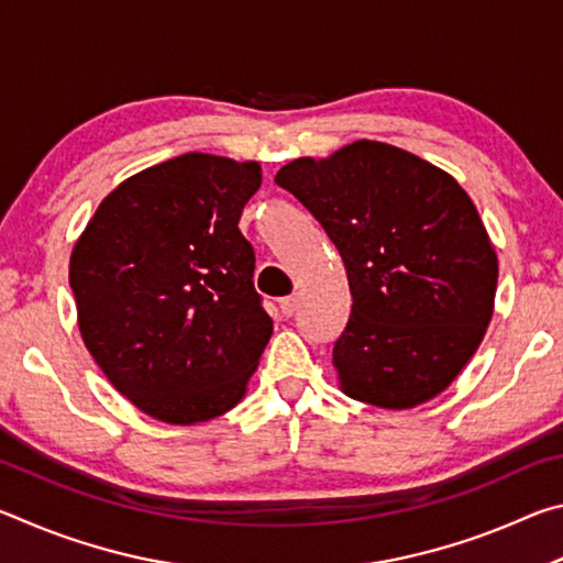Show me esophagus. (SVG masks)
<instances>
[{"label": "esophagus", "mask_w": 563, "mask_h": 563, "mask_svg": "<svg viewBox=\"0 0 563 563\" xmlns=\"http://www.w3.org/2000/svg\"><path fill=\"white\" fill-rule=\"evenodd\" d=\"M280 310L285 318H292L298 312V295H288V298H280Z\"/></svg>", "instance_id": "34e87169"}]
</instances>
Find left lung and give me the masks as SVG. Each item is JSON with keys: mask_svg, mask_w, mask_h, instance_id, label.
<instances>
[{"mask_svg": "<svg viewBox=\"0 0 563 563\" xmlns=\"http://www.w3.org/2000/svg\"><path fill=\"white\" fill-rule=\"evenodd\" d=\"M275 184L325 228L352 312L332 347L342 393L412 409L444 393L494 316L499 261L479 211L430 161L360 139L285 164Z\"/></svg>", "mask_w": 563, "mask_h": 563, "instance_id": "left-lung-1", "label": "left lung"}]
</instances>
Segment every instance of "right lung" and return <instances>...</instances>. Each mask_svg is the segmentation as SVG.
<instances>
[{
    "label": "right lung",
    "mask_w": 563,
    "mask_h": 563,
    "mask_svg": "<svg viewBox=\"0 0 563 563\" xmlns=\"http://www.w3.org/2000/svg\"><path fill=\"white\" fill-rule=\"evenodd\" d=\"M258 161L168 158L111 190L76 238V325L109 383L166 424L233 409L273 335L238 231Z\"/></svg>",
    "instance_id": "add662e5"
}]
</instances>
